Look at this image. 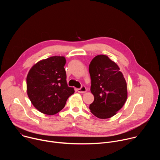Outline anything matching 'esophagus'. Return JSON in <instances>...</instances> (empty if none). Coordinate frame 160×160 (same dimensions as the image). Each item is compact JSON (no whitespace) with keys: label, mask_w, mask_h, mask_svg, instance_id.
<instances>
[{"label":"esophagus","mask_w":160,"mask_h":160,"mask_svg":"<svg viewBox=\"0 0 160 160\" xmlns=\"http://www.w3.org/2000/svg\"><path fill=\"white\" fill-rule=\"evenodd\" d=\"M77 91L79 93H85L86 91H87V88L85 86H82L81 88H78Z\"/></svg>","instance_id":"1"}]
</instances>
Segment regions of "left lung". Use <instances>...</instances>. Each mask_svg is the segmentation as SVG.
<instances>
[{"label": "left lung", "instance_id": "obj_1", "mask_svg": "<svg viewBox=\"0 0 160 160\" xmlns=\"http://www.w3.org/2000/svg\"><path fill=\"white\" fill-rule=\"evenodd\" d=\"M90 91L94 96L89 109L101 119L112 117L127 98V83L118 66L107 56L98 55L89 64Z\"/></svg>", "mask_w": 160, "mask_h": 160}]
</instances>
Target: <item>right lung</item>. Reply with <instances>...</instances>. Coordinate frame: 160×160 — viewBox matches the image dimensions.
<instances>
[{"label": "right lung", "instance_id": "1", "mask_svg": "<svg viewBox=\"0 0 160 160\" xmlns=\"http://www.w3.org/2000/svg\"><path fill=\"white\" fill-rule=\"evenodd\" d=\"M65 64L63 56L50 57L33 66L27 75L28 98L34 107L45 115L59 112L75 92L73 88L68 86Z\"/></svg>", "mask_w": 160, "mask_h": 160}]
</instances>
